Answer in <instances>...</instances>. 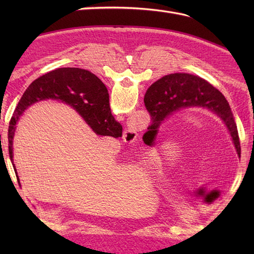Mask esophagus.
I'll use <instances>...</instances> for the list:
<instances>
[{
	"mask_svg": "<svg viewBox=\"0 0 254 254\" xmlns=\"http://www.w3.org/2000/svg\"><path fill=\"white\" fill-rule=\"evenodd\" d=\"M137 136H138V134H137L135 128H134V127H127V128H126V130H124L123 141L126 142V143L131 144V143L136 141Z\"/></svg>",
	"mask_w": 254,
	"mask_h": 254,
	"instance_id": "1",
	"label": "esophagus"
}]
</instances>
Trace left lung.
Listing matches in <instances>:
<instances>
[{
  "mask_svg": "<svg viewBox=\"0 0 254 254\" xmlns=\"http://www.w3.org/2000/svg\"><path fill=\"white\" fill-rule=\"evenodd\" d=\"M146 109L152 115L153 123L148 132L155 137L166 118L185 108L199 107L214 112L222 119L231 139L240 155V142L235 119L228 101L212 84L196 75L174 73L166 75L150 85L144 97Z\"/></svg>",
  "mask_w": 254,
  "mask_h": 254,
  "instance_id": "8db88e82",
  "label": "left lung"
}]
</instances>
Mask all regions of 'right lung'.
Wrapping results in <instances>:
<instances>
[{
    "instance_id": "add662e5",
    "label": "right lung",
    "mask_w": 254,
    "mask_h": 254,
    "mask_svg": "<svg viewBox=\"0 0 254 254\" xmlns=\"http://www.w3.org/2000/svg\"><path fill=\"white\" fill-rule=\"evenodd\" d=\"M48 99L61 101L72 107L97 135L115 138L122 136V126L111 115L109 94L105 84L87 69L58 68L34 80L16 107L8 127V153L12 161L13 139L19 118L30 106ZM13 167L19 183L14 163Z\"/></svg>"
}]
</instances>
